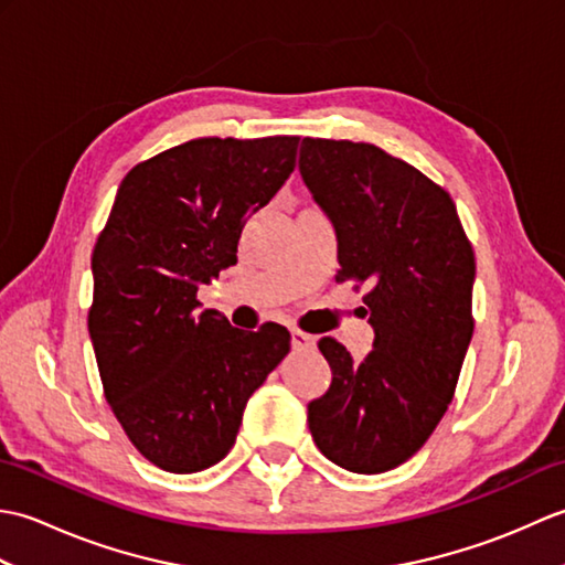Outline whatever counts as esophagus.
I'll list each match as a JSON object with an SVG mask.
<instances>
[{
    "label": "esophagus",
    "instance_id": "obj_1",
    "mask_svg": "<svg viewBox=\"0 0 565 565\" xmlns=\"http://www.w3.org/2000/svg\"><path fill=\"white\" fill-rule=\"evenodd\" d=\"M291 344L294 350H316V338L303 330H291Z\"/></svg>",
    "mask_w": 565,
    "mask_h": 565
}]
</instances>
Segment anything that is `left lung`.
Here are the masks:
<instances>
[{"instance_id":"obj_1","label":"left lung","mask_w":565,"mask_h":565,"mask_svg":"<svg viewBox=\"0 0 565 565\" xmlns=\"http://www.w3.org/2000/svg\"><path fill=\"white\" fill-rule=\"evenodd\" d=\"M298 172L338 237L334 281H366L374 350L322 338L332 383L308 403L318 449L352 473L405 463L439 425L473 334L476 259L451 196L369 142L303 138Z\"/></svg>"}]
</instances>
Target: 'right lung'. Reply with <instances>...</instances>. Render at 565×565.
I'll return each instance as SVG.
<instances>
[{"instance_id": "right-lung-1", "label": "right lung", "mask_w": 565, "mask_h": 565, "mask_svg": "<svg viewBox=\"0 0 565 565\" xmlns=\"http://www.w3.org/2000/svg\"><path fill=\"white\" fill-rule=\"evenodd\" d=\"M298 138H199L134 167L92 255L89 338L128 439L170 473L218 463L291 350L284 326L231 328L196 291L237 262L243 225L291 177Z\"/></svg>"}]
</instances>
